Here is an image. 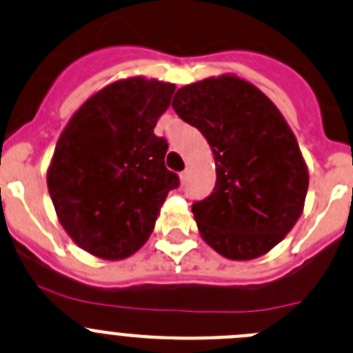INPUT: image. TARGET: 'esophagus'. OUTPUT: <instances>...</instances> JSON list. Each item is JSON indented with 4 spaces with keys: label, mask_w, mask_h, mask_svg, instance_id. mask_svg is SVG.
<instances>
[{
    "label": "esophagus",
    "mask_w": 353,
    "mask_h": 353,
    "mask_svg": "<svg viewBox=\"0 0 353 353\" xmlns=\"http://www.w3.org/2000/svg\"><path fill=\"white\" fill-rule=\"evenodd\" d=\"M188 179H190V170H183V172H181L179 174V181H181V184H183V186H184V184H186L188 183Z\"/></svg>",
    "instance_id": "obj_1"
}]
</instances>
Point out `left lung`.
Here are the masks:
<instances>
[{
    "instance_id": "left-lung-1",
    "label": "left lung",
    "mask_w": 353,
    "mask_h": 353,
    "mask_svg": "<svg viewBox=\"0 0 353 353\" xmlns=\"http://www.w3.org/2000/svg\"><path fill=\"white\" fill-rule=\"evenodd\" d=\"M172 108L202 132L216 161L214 192L192 207L202 239L235 261L272 251L301 216L310 181L279 108L235 74L179 88Z\"/></svg>"
}]
</instances>
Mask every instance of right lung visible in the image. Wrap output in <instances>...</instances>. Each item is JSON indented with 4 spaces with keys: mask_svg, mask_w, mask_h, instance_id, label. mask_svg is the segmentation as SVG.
Listing matches in <instances>:
<instances>
[{
    "mask_svg": "<svg viewBox=\"0 0 353 353\" xmlns=\"http://www.w3.org/2000/svg\"><path fill=\"white\" fill-rule=\"evenodd\" d=\"M174 90L144 77L114 81L88 97L59 137L48 193L65 233L95 258L139 251L179 186L165 167L167 141L153 132Z\"/></svg>",
    "mask_w": 353,
    "mask_h": 353,
    "instance_id": "1",
    "label": "right lung"
}]
</instances>
